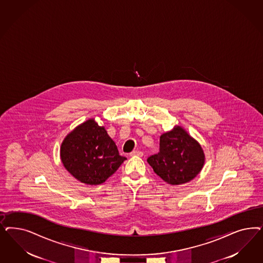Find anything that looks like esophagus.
Listing matches in <instances>:
<instances>
[{"mask_svg": "<svg viewBox=\"0 0 263 263\" xmlns=\"http://www.w3.org/2000/svg\"><path fill=\"white\" fill-rule=\"evenodd\" d=\"M130 156H138V157H142L143 156V153L140 152V151H133V152L129 154Z\"/></svg>", "mask_w": 263, "mask_h": 263, "instance_id": "1", "label": "esophagus"}]
</instances>
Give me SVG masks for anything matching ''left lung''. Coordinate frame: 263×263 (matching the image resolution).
Here are the masks:
<instances>
[{
    "label": "left lung",
    "mask_w": 263,
    "mask_h": 263,
    "mask_svg": "<svg viewBox=\"0 0 263 263\" xmlns=\"http://www.w3.org/2000/svg\"><path fill=\"white\" fill-rule=\"evenodd\" d=\"M155 173L170 185L192 181L201 171L205 155L200 144L180 126L160 137V152L147 159Z\"/></svg>",
    "instance_id": "left-lung-1"
}]
</instances>
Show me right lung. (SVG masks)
Returning <instances> with one entry per match:
<instances>
[{"label":"right lung","instance_id":"obj_1","mask_svg":"<svg viewBox=\"0 0 263 263\" xmlns=\"http://www.w3.org/2000/svg\"><path fill=\"white\" fill-rule=\"evenodd\" d=\"M61 161L68 172L87 185H100L126 161L104 127L89 119L65 137Z\"/></svg>","mask_w":263,"mask_h":263}]
</instances>
